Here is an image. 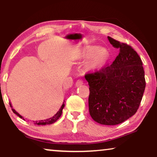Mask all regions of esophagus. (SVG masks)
<instances>
[{"label":"esophagus","instance_id":"obj_1","mask_svg":"<svg viewBox=\"0 0 157 157\" xmlns=\"http://www.w3.org/2000/svg\"><path fill=\"white\" fill-rule=\"evenodd\" d=\"M82 84H83V80H82V79H78V80L76 82L75 86H81Z\"/></svg>","mask_w":157,"mask_h":157}]
</instances>
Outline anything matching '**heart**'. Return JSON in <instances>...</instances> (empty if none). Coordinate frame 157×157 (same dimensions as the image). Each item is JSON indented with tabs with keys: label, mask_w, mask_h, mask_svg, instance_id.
Returning <instances> with one entry per match:
<instances>
[{
	"label": "heart",
	"mask_w": 157,
	"mask_h": 157,
	"mask_svg": "<svg viewBox=\"0 0 157 157\" xmlns=\"http://www.w3.org/2000/svg\"><path fill=\"white\" fill-rule=\"evenodd\" d=\"M98 49L95 46H88L84 49L82 56L85 59L90 57L88 66L90 69H96L100 68L105 62L108 57V52L105 48Z\"/></svg>",
	"instance_id": "b5f03b06"
}]
</instances>
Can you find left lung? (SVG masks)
<instances>
[{
	"label": "left lung",
	"mask_w": 157,
	"mask_h": 157,
	"mask_svg": "<svg viewBox=\"0 0 157 157\" xmlns=\"http://www.w3.org/2000/svg\"><path fill=\"white\" fill-rule=\"evenodd\" d=\"M120 52L112 64L85 75L89 82L91 118L105 125L123 123L134 115L145 88V72L138 53L129 45L108 36Z\"/></svg>",
	"instance_id": "1"
}]
</instances>
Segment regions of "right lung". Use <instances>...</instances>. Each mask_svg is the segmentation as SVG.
I'll list each match as a JSON object with an SVG mask.
<instances>
[{
    "label": "right lung",
    "mask_w": 157,
    "mask_h": 157,
    "mask_svg": "<svg viewBox=\"0 0 157 157\" xmlns=\"http://www.w3.org/2000/svg\"><path fill=\"white\" fill-rule=\"evenodd\" d=\"M65 102V101H64ZM10 107H12V105H11V104H10ZM64 106H65V105H64V102H63V104H62V107H61V108L59 109V110L57 111V113L55 114V115L54 116H52V118H48V119H46V120H44V121H35L34 122V124H37V125H46V124H52V123H55V122H56L58 119L59 118V117L61 116V115H62V109H63V108L64 107ZM12 111L13 112H14L16 115H17L18 117H20L21 118H23V120H25L24 118H23L22 116H21L19 113H18L17 111H16L14 109H12Z\"/></svg>",
    "instance_id": "obj_1"
}]
</instances>
